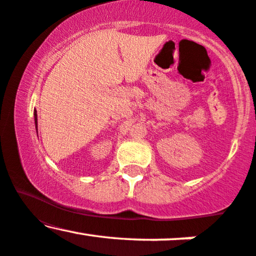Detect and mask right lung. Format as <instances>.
Returning a JSON list of instances; mask_svg holds the SVG:
<instances>
[{"instance_id":"add662e5","label":"right lung","mask_w":256,"mask_h":256,"mask_svg":"<svg viewBox=\"0 0 256 256\" xmlns=\"http://www.w3.org/2000/svg\"><path fill=\"white\" fill-rule=\"evenodd\" d=\"M34 122H36V130H37V112L34 110Z\"/></svg>"}]
</instances>
